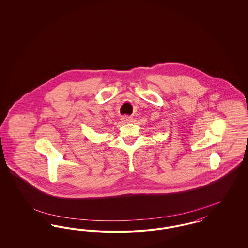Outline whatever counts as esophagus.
Segmentation results:
<instances>
[{
  "instance_id": "1",
  "label": "esophagus",
  "mask_w": 248,
  "mask_h": 248,
  "mask_svg": "<svg viewBox=\"0 0 248 248\" xmlns=\"http://www.w3.org/2000/svg\"><path fill=\"white\" fill-rule=\"evenodd\" d=\"M121 120H122L123 123H131L132 121V117L128 116H122Z\"/></svg>"
}]
</instances>
